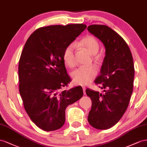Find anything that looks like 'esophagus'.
<instances>
[{"label":"esophagus","mask_w":147,"mask_h":147,"mask_svg":"<svg viewBox=\"0 0 147 147\" xmlns=\"http://www.w3.org/2000/svg\"><path fill=\"white\" fill-rule=\"evenodd\" d=\"M86 87H82V90H83V92H84V95H86Z\"/></svg>","instance_id":"obj_1"}]
</instances>
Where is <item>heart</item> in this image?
I'll list each match as a JSON object with an SVG mask.
<instances>
[{
	"mask_svg": "<svg viewBox=\"0 0 147 147\" xmlns=\"http://www.w3.org/2000/svg\"><path fill=\"white\" fill-rule=\"evenodd\" d=\"M79 45L86 49L92 55H96L100 48L98 40L94 37L91 36H87L82 39L79 42ZM75 48H76L75 44L71 43L69 44L65 48L63 55V60L65 65L70 68H72L75 65ZM96 74H97V69L95 66H91L87 68H79L76 69L71 74V77L76 84L85 86L89 84L96 76Z\"/></svg>",
	"mask_w": 147,
	"mask_h": 147,
	"instance_id": "heart-1",
	"label": "heart"
}]
</instances>
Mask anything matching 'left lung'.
Returning <instances> with one entry per match:
<instances>
[{"mask_svg": "<svg viewBox=\"0 0 147 147\" xmlns=\"http://www.w3.org/2000/svg\"><path fill=\"white\" fill-rule=\"evenodd\" d=\"M87 30L103 43L105 56L96 84L104 94L87 89L92 100L88 122L97 129H108L115 125L126 111L133 91L134 61L131 50L118 33L105 25L93 24Z\"/></svg>", "mask_w": 147, "mask_h": 147, "instance_id": "1", "label": "left lung"}]
</instances>
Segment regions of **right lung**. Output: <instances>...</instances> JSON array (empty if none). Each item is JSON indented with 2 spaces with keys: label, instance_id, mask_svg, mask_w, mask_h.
Instances as JSON below:
<instances>
[{
  "label": "right lung",
  "instance_id": "right-lung-1",
  "mask_svg": "<svg viewBox=\"0 0 147 147\" xmlns=\"http://www.w3.org/2000/svg\"><path fill=\"white\" fill-rule=\"evenodd\" d=\"M86 28L83 24L40 28L24 46L18 65L20 94L29 118L44 131L61 128L67 107L83 96L81 86L61 89L71 81L63 60L64 50Z\"/></svg>",
  "mask_w": 147,
  "mask_h": 147
}]
</instances>
